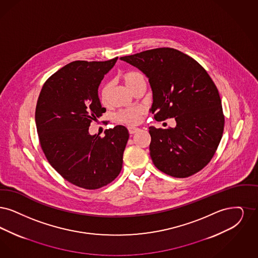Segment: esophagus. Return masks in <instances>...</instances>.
<instances>
[{
  "label": "esophagus",
  "instance_id": "obj_1",
  "mask_svg": "<svg viewBox=\"0 0 258 258\" xmlns=\"http://www.w3.org/2000/svg\"><path fill=\"white\" fill-rule=\"evenodd\" d=\"M128 131H129L130 135H133L135 134V133H137L138 131H140V129H139V128H136V127H129V128H128Z\"/></svg>",
  "mask_w": 258,
  "mask_h": 258
}]
</instances>
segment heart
<instances>
[{
	"label": "heart",
	"mask_w": 258,
	"mask_h": 258,
	"mask_svg": "<svg viewBox=\"0 0 258 258\" xmlns=\"http://www.w3.org/2000/svg\"><path fill=\"white\" fill-rule=\"evenodd\" d=\"M121 78L123 79L124 83L126 84V86L131 91H133L138 86H140L142 84H146V80H145L144 75L138 71H134V70L124 72L121 75ZM110 87H111L110 84L107 83V84H104L99 90V99L103 105L107 104V102H108ZM145 113H146V110L144 108L135 107V108L126 109V110H122V111L117 112L116 119L122 123L136 125L142 121V118Z\"/></svg>",
	"instance_id": "1"
}]
</instances>
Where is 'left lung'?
<instances>
[{
    "label": "left lung",
    "mask_w": 258,
    "mask_h": 258,
    "mask_svg": "<svg viewBox=\"0 0 258 258\" xmlns=\"http://www.w3.org/2000/svg\"><path fill=\"white\" fill-rule=\"evenodd\" d=\"M124 60L143 71L153 92L157 121L174 117V128L149 127L150 157L164 173L185 178L213 158L224 133L222 101L213 80L192 57L173 48H157Z\"/></svg>",
    "instance_id": "1"
}]
</instances>
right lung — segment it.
Listing matches in <instances>:
<instances>
[{
  "mask_svg": "<svg viewBox=\"0 0 258 258\" xmlns=\"http://www.w3.org/2000/svg\"><path fill=\"white\" fill-rule=\"evenodd\" d=\"M117 60H76L47 79L35 108V124L45 157L71 184L87 190L108 185L119 174L129 139L116 125L105 137L91 136L92 120L106 112L98 87Z\"/></svg>",
  "mask_w": 258,
  "mask_h": 258,
  "instance_id": "1",
  "label": "right lung"
}]
</instances>
